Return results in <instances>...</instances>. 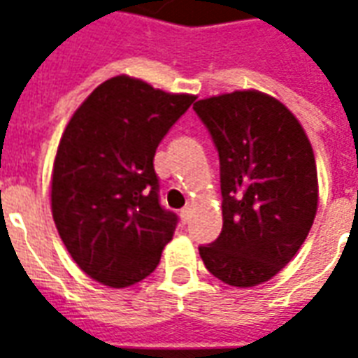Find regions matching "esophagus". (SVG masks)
Here are the masks:
<instances>
[{
	"label": "esophagus",
	"mask_w": 358,
	"mask_h": 358,
	"mask_svg": "<svg viewBox=\"0 0 358 358\" xmlns=\"http://www.w3.org/2000/svg\"><path fill=\"white\" fill-rule=\"evenodd\" d=\"M192 210H194V208H192V204H189L187 208H182V210H181V223H182V225H187V223L190 221V217H192Z\"/></svg>",
	"instance_id": "34e87169"
}]
</instances>
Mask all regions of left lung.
<instances>
[{"label": "left lung", "instance_id": "obj_1", "mask_svg": "<svg viewBox=\"0 0 358 358\" xmlns=\"http://www.w3.org/2000/svg\"><path fill=\"white\" fill-rule=\"evenodd\" d=\"M221 162L223 229L200 257L234 288L271 280L311 231L318 208L317 162L303 125L275 96L242 90L192 106Z\"/></svg>", "mask_w": 358, "mask_h": 358}]
</instances>
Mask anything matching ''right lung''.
Wrapping results in <instances>:
<instances>
[{"instance_id":"right-lung-1","label":"right lung","mask_w":358,"mask_h":358,"mask_svg":"<svg viewBox=\"0 0 358 358\" xmlns=\"http://www.w3.org/2000/svg\"><path fill=\"white\" fill-rule=\"evenodd\" d=\"M127 74L93 90L62 133L51 171V211L76 265L125 288L160 263L177 217L158 202L156 148L194 103Z\"/></svg>"}]
</instances>
